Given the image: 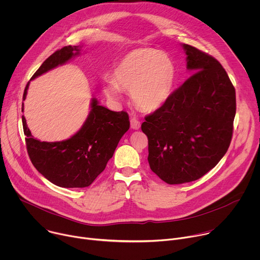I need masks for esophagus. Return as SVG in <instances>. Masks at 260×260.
Segmentation results:
<instances>
[{"mask_svg":"<svg viewBox=\"0 0 260 260\" xmlns=\"http://www.w3.org/2000/svg\"><path fill=\"white\" fill-rule=\"evenodd\" d=\"M140 126H141L140 121H139L137 118L133 117V118L131 119V127H132L133 129H139Z\"/></svg>","mask_w":260,"mask_h":260,"instance_id":"34e87169","label":"esophagus"}]
</instances>
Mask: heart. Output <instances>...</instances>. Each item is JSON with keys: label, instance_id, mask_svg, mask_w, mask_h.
Instances as JSON below:
<instances>
[{"label": "heart", "instance_id": "1", "mask_svg": "<svg viewBox=\"0 0 260 260\" xmlns=\"http://www.w3.org/2000/svg\"><path fill=\"white\" fill-rule=\"evenodd\" d=\"M176 77L171 57L155 49L138 48L126 53L113 71V80L104 81L105 94L120 100V89L131 92L134 104L154 111L169 99Z\"/></svg>", "mask_w": 260, "mask_h": 260}]
</instances>
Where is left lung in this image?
Returning a JSON list of instances; mask_svg holds the SVG:
<instances>
[{
  "label": "left lung",
  "instance_id": "left-lung-1",
  "mask_svg": "<svg viewBox=\"0 0 260 260\" xmlns=\"http://www.w3.org/2000/svg\"><path fill=\"white\" fill-rule=\"evenodd\" d=\"M194 74L145 117L150 169L168 184L196 181L226 153L234 131L236 90L221 63L183 44Z\"/></svg>",
  "mask_w": 260,
  "mask_h": 260
}]
</instances>
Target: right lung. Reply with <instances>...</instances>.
Wrapping results in <instances>:
<instances>
[{"mask_svg":"<svg viewBox=\"0 0 260 260\" xmlns=\"http://www.w3.org/2000/svg\"><path fill=\"white\" fill-rule=\"evenodd\" d=\"M80 54L79 46H66L51 54L36 71L30 80L66 63ZM29 82L23 92L25 100ZM90 112L81 128L60 142H41L35 139L22 115L23 133L28 156L34 167L48 181L64 188L87 187L105 170L113 156L121 137L129 128L124 111L114 112L91 99ZM23 112V103L21 107Z\"/></svg>","mask_w":260,"mask_h":260,"instance_id":"1","label":"right lung"}]
</instances>
